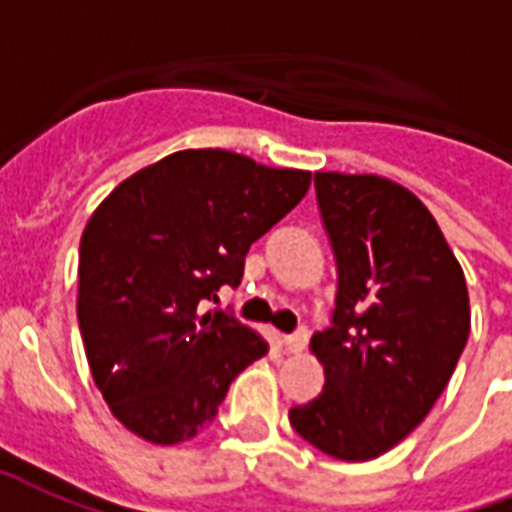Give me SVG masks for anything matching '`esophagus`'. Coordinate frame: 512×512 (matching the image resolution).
<instances>
[{"mask_svg": "<svg viewBox=\"0 0 512 512\" xmlns=\"http://www.w3.org/2000/svg\"><path fill=\"white\" fill-rule=\"evenodd\" d=\"M307 328H299V331H293V334L283 336V347L288 352H301L304 350V344H307Z\"/></svg>", "mask_w": 512, "mask_h": 512, "instance_id": "1", "label": "esophagus"}]
</instances>
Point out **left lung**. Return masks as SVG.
Listing matches in <instances>:
<instances>
[{
  "instance_id": "1",
  "label": "left lung",
  "mask_w": 512,
  "mask_h": 512,
  "mask_svg": "<svg viewBox=\"0 0 512 512\" xmlns=\"http://www.w3.org/2000/svg\"><path fill=\"white\" fill-rule=\"evenodd\" d=\"M315 194L336 259V307L310 342L323 392L288 417L328 457L366 462L441 398L470 336V299L441 227L408 189L315 173Z\"/></svg>"
}]
</instances>
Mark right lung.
Instances as JSON below:
<instances>
[{
    "instance_id": "1",
    "label": "right lung",
    "mask_w": 512,
    "mask_h": 512,
    "mask_svg": "<svg viewBox=\"0 0 512 512\" xmlns=\"http://www.w3.org/2000/svg\"><path fill=\"white\" fill-rule=\"evenodd\" d=\"M307 170L186 149L122 181L79 243L77 320L112 414L173 446L211 425L229 384L269 344L200 304L240 285L245 253L301 202Z\"/></svg>"
}]
</instances>
